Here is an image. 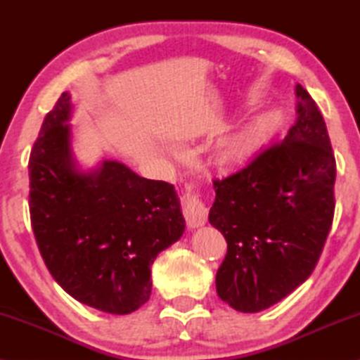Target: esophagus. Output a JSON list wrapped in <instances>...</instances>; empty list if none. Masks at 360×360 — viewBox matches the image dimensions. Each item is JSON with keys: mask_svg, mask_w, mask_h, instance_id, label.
<instances>
[{"mask_svg": "<svg viewBox=\"0 0 360 360\" xmlns=\"http://www.w3.org/2000/svg\"><path fill=\"white\" fill-rule=\"evenodd\" d=\"M182 211L191 229L202 227L208 221V206L202 202L193 184L186 186V192L182 195Z\"/></svg>", "mask_w": 360, "mask_h": 360, "instance_id": "34e87169", "label": "esophagus"}]
</instances>
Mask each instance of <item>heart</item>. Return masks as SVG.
<instances>
[{
    "mask_svg": "<svg viewBox=\"0 0 360 360\" xmlns=\"http://www.w3.org/2000/svg\"><path fill=\"white\" fill-rule=\"evenodd\" d=\"M281 119L275 112L264 114L249 122L240 131L231 135L217 150L216 160L221 167H243L255 152L278 130Z\"/></svg>",
    "mask_w": 360,
    "mask_h": 360,
    "instance_id": "obj_1",
    "label": "heart"
}]
</instances>
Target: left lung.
Masks as SVG:
<instances>
[{
	"label": "left lung",
	"mask_w": 360,
	"mask_h": 360,
	"mask_svg": "<svg viewBox=\"0 0 360 360\" xmlns=\"http://www.w3.org/2000/svg\"><path fill=\"white\" fill-rule=\"evenodd\" d=\"M297 122L248 167L214 179L210 224L227 241L217 295L257 313L307 281L332 227L337 163L326 122L300 84Z\"/></svg>",
	"instance_id": "1"
}]
</instances>
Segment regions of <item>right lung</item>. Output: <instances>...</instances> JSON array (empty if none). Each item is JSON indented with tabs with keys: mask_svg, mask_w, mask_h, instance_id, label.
<instances>
[{
	"mask_svg": "<svg viewBox=\"0 0 360 360\" xmlns=\"http://www.w3.org/2000/svg\"><path fill=\"white\" fill-rule=\"evenodd\" d=\"M71 95L42 122L30 154V216L47 270L87 307L129 314L149 300L150 265L186 229L173 184L103 160L79 168L71 148Z\"/></svg>",
	"mask_w": 360,
	"mask_h": 360,
	"instance_id": "obj_1",
	"label": "right lung"
}]
</instances>
